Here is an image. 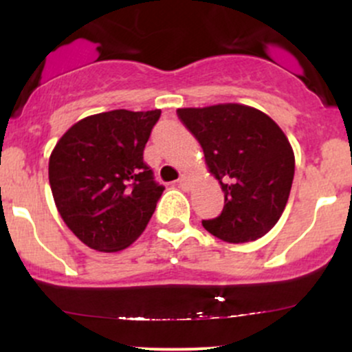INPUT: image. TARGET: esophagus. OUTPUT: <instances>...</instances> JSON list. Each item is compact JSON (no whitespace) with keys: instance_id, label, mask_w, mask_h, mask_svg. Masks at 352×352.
<instances>
[{"instance_id":"esophagus-1","label":"esophagus","mask_w":352,"mask_h":352,"mask_svg":"<svg viewBox=\"0 0 352 352\" xmlns=\"http://www.w3.org/2000/svg\"><path fill=\"white\" fill-rule=\"evenodd\" d=\"M177 184H179V187L180 188H188V185H190V179L187 175H182L180 179H179V182H177Z\"/></svg>"}]
</instances>
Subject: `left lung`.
I'll use <instances>...</instances> for the list:
<instances>
[{
	"mask_svg": "<svg viewBox=\"0 0 352 352\" xmlns=\"http://www.w3.org/2000/svg\"><path fill=\"white\" fill-rule=\"evenodd\" d=\"M177 116L225 193L221 213L201 220L204 228L227 243L266 235L280 220L294 177L293 148L278 124L241 104L179 109Z\"/></svg>",
	"mask_w": 352,
	"mask_h": 352,
	"instance_id": "obj_1",
	"label": "left lung"
}]
</instances>
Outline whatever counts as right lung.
I'll return each mask as SVG.
<instances>
[{
    "mask_svg": "<svg viewBox=\"0 0 352 352\" xmlns=\"http://www.w3.org/2000/svg\"><path fill=\"white\" fill-rule=\"evenodd\" d=\"M160 111L125 109L79 120L50 157V184L64 223L89 248L119 252L142 235L165 190L144 162Z\"/></svg>",
    "mask_w": 352,
    "mask_h": 352,
    "instance_id": "obj_1",
    "label": "right lung"
}]
</instances>
